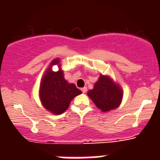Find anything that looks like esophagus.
<instances>
[{"label": "esophagus", "instance_id": "34e87169", "mask_svg": "<svg viewBox=\"0 0 160 160\" xmlns=\"http://www.w3.org/2000/svg\"><path fill=\"white\" fill-rule=\"evenodd\" d=\"M81 90H82V92H83V93H87V88L86 87H83V88H81Z\"/></svg>", "mask_w": 160, "mask_h": 160}]
</instances>
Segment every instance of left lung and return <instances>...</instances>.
<instances>
[{
  "label": "left lung",
  "instance_id": "8db88e82",
  "mask_svg": "<svg viewBox=\"0 0 160 160\" xmlns=\"http://www.w3.org/2000/svg\"><path fill=\"white\" fill-rule=\"evenodd\" d=\"M87 95L97 108L102 112H108L120 105L123 93L120 86L110 77L100 74L93 89L89 90Z\"/></svg>",
  "mask_w": 160,
  "mask_h": 160
}]
</instances>
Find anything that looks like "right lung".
<instances>
[{"label": "right lung", "mask_w": 160, "mask_h": 160, "mask_svg": "<svg viewBox=\"0 0 160 160\" xmlns=\"http://www.w3.org/2000/svg\"><path fill=\"white\" fill-rule=\"evenodd\" d=\"M59 59H55L50 63L40 82V98L42 105L50 112L60 115L69 107L71 100L82 93L73 83H69L64 79L63 72L60 68ZM58 64L59 70L54 72L52 66Z\"/></svg>", "instance_id": "add662e5"}]
</instances>
